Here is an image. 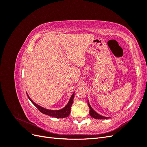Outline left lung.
Here are the masks:
<instances>
[{"label": "left lung", "instance_id": "left-lung-1", "mask_svg": "<svg viewBox=\"0 0 147 147\" xmlns=\"http://www.w3.org/2000/svg\"><path fill=\"white\" fill-rule=\"evenodd\" d=\"M88 105L89 107V108H90V115H91V117L94 118L95 119H107L108 118L103 117V116H101V115H99L97 113H96L95 111L92 109V107H91L90 103H89V102L88 100Z\"/></svg>", "mask_w": 147, "mask_h": 147}]
</instances>
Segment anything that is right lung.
<instances>
[{"instance_id": "right-lung-1", "label": "right lung", "mask_w": 147, "mask_h": 147, "mask_svg": "<svg viewBox=\"0 0 147 147\" xmlns=\"http://www.w3.org/2000/svg\"><path fill=\"white\" fill-rule=\"evenodd\" d=\"M74 93L75 92H74V94L72 95V96H71L70 99L68 102V104H67V105L65 107L63 108V109L59 110H48L46 109H44V108L42 107L39 106L38 105L34 103V102L32 100H31V99L29 97L28 94H27V95H28V98L31 101V102H32V103L38 109L40 112H42V113L45 114L47 115H49V116H51L53 117H55L57 118H63L69 117L70 113L71 107H72V105L73 104V101H74Z\"/></svg>"}]
</instances>
